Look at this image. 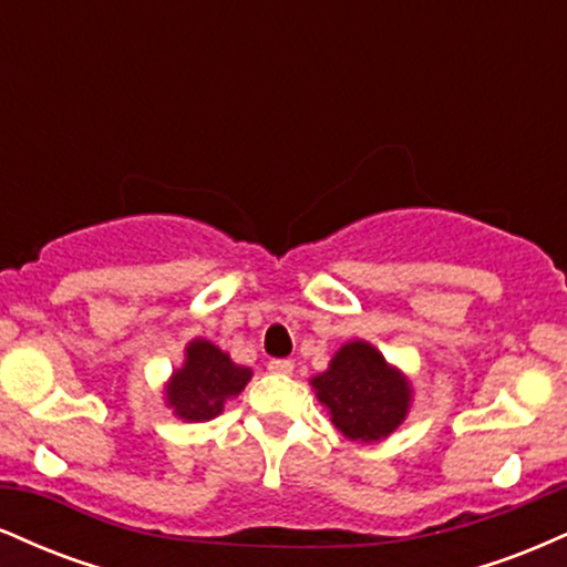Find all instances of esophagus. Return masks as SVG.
Returning <instances> with one entry per match:
<instances>
[{"label":"esophagus","instance_id":"obj_1","mask_svg":"<svg viewBox=\"0 0 567 567\" xmlns=\"http://www.w3.org/2000/svg\"><path fill=\"white\" fill-rule=\"evenodd\" d=\"M269 373H275V375H290V373H292V362H290V360H271V362H269Z\"/></svg>","mask_w":567,"mask_h":567}]
</instances>
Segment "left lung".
I'll use <instances>...</instances> for the list:
<instances>
[{"label": "left lung", "instance_id": "obj_1", "mask_svg": "<svg viewBox=\"0 0 567 567\" xmlns=\"http://www.w3.org/2000/svg\"><path fill=\"white\" fill-rule=\"evenodd\" d=\"M330 421L349 440L389 437L408 413V381L365 341H351L333 357L330 368L311 381Z\"/></svg>", "mask_w": 567, "mask_h": 567}]
</instances>
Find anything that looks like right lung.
<instances>
[{
	"label": "right lung",
	"mask_w": 567,
	"mask_h": 567,
	"mask_svg": "<svg viewBox=\"0 0 567 567\" xmlns=\"http://www.w3.org/2000/svg\"><path fill=\"white\" fill-rule=\"evenodd\" d=\"M250 370L234 365L210 341H192L186 349V365L173 375L167 402L184 421H210L224 410L229 396H237L250 381Z\"/></svg>",
	"instance_id": "1"
}]
</instances>
